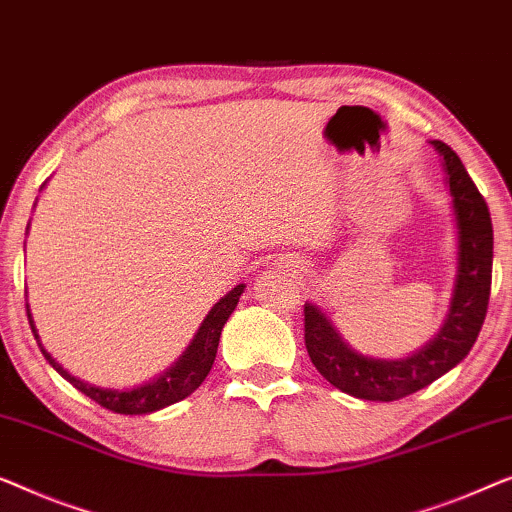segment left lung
I'll list each match as a JSON object with an SVG mask.
<instances>
[{"label":"left lung","mask_w":512,"mask_h":512,"mask_svg":"<svg viewBox=\"0 0 512 512\" xmlns=\"http://www.w3.org/2000/svg\"><path fill=\"white\" fill-rule=\"evenodd\" d=\"M432 145L443 159L457 228L455 284L448 314L434 339L406 358H374L355 351L321 307L305 302L309 358L325 381L351 397L392 402L427 388L469 355L483 328L492 286L490 210L457 154L441 140H432Z\"/></svg>","instance_id":"8db88e82"}]
</instances>
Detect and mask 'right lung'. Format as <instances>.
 <instances>
[{"label":"right lung","mask_w":512,"mask_h":512,"mask_svg":"<svg viewBox=\"0 0 512 512\" xmlns=\"http://www.w3.org/2000/svg\"><path fill=\"white\" fill-rule=\"evenodd\" d=\"M244 288L247 286L238 284L233 291H228L217 305L207 311V316L203 318L201 328H198L194 339H191L187 351H184L180 358L166 369V372L154 376V379L147 383L133 385V388H101V385L87 383L83 379H78V376H73L69 369L59 365L53 355L46 351V346L41 344L39 330H36L29 305H27V318H29V325H32L36 342H39L43 358L53 365V369L62 376V379L69 381L73 388H78L83 395L94 399L96 404H101L103 409L124 413V416H145V413L161 411L166 409V406L189 397L191 392L205 381V376L210 374V369L214 365V358H217L221 330H224L228 316L233 314L235 307H238Z\"/></svg>","instance_id":"obj_1"}]
</instances>
